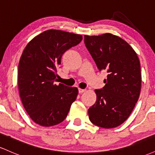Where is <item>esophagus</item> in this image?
I'll list each match as a JSON object with an SVG mask.
<instances>
[{
    "label": "esophagus",
    "mask_w": 155,
    "mask_h": 155,
    "mask_svg": "<svg viewBox=\"0 0 155 155\" xmlns=\"http://www.w3.org/2000/svg\"><path fill=\"white\" fill-rule=\"evenodd\" d=\"M86 91V90H84V89H81V88H79V92L80 94L81 93H83V92H84Z\"/></svg>",
    "instance_id": "1"
}]
</instances>
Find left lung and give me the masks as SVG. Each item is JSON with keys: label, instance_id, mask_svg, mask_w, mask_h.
<instances>
[{"label": "left lung", "instance_id": "1", "mask_svg": "<svg viewBox=\"0 0 155 155\" xmlns=\"http://www.w3.org/2000/svg\"><path fill=\"white\" fill-rule=\"evenodd\" d=\"M84 44L99 71L108 74L103 89L95 90L97 100L88 109L89 118L98 127H116L128 118L139 97V59L129 44L111 33L84 35Z\"/></svg>", "mask_w": 155, "mask_h": 155}]
</instances>
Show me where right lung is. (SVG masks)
Listing matches in <instances>:
<instances>
[{
    "label": "right lung",
    "instance_id": "add662e5",
    "mask_svg": "<svg viewBox=\"0 0 155 155\" xmlns=\"http://www.w3.org/2000/svg\"><path fill=\"white\" fill-rule=\"evenodd\" d=\"M81 40V35L48 30L23 50L18 66L19 96L27 113L39 125L50 127L63 122L76 99L77 88L54 81L62 55Z\"/></svg>",
    "mask_w": 155,
    "mask_h": 155
}]
</instances>
